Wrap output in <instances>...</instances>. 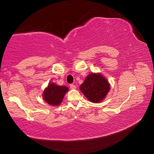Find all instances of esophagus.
Listing matches in <instances>:
<instances>
[{"mask_svg":"<svg viewBox=\"0 0 154 154\" xmlns=\"http://www.w3.org/2000/svg\"><path fill=\"white\" fill-rule=\"evenodd\" d=\"M70 88H71V90H75V88H76V86H75V85L73 84H71L70 85Z\"/></svg>","mask_w":154,"mask_h":154,"instance_id":"obj_1","label":"esophagus"}]
</instances>
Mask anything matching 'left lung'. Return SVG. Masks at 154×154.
I'll use <instances>...</instances> for the list:
<instances>
[{
	"label": "left lung",
	"mask_w": 154,
	"mask_h": 154,
	"mask_svg": "<svg viewBox=\"0 0 154 154\" xmlns=\"http://www.w3.org/2000/svg\"><path fill=\"white\" fill-rule=\"evenodd\" d=\"M110 88V84L105 77L99 72H92L85 77L79 89L88 100L97 103L105 98Z\"/></svg>",
	"instance_id": "left-lung-1"
}]
</instances>
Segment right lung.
<instances>
[{
  "instance_id": "right-lung-1",
  "label": "right lung",
  "mask_w": 154,
  "mask_h": 154,
  "mask_svg": "<svg viewBox=\"0 0 154 154\" xmlns=\"http://www.w3.org/2000/svg\"><path fill=\"white\" fill-rule=\"evenodd\" d=\"M69 91L66 86L58 85L54 83H49L48 86L43 91V98L45 102L52 106L60 105L64 95Z\"/></svg>"
}]
</instances>
